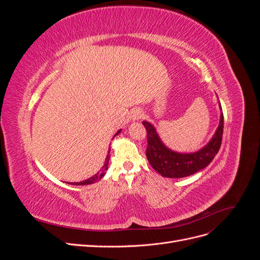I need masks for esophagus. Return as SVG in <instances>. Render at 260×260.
<instances>
[{
    "label": "esophagus",
    "mask_w": 260,
    "mask_h": 260,
    "mask_svg": "<svg viewBox=\"0 0 260 260\" xmlns=\"http://www.w3.org/2000/svg\"><path fill=\"white\" fill-rule=\"evenodd\" d=\"M142 117H143V113L141 112L140 109H136V111H133L130 115V118L132 120H140Z\"/></svg>",
    "instance_id": "obj_1"
}]
</instances>
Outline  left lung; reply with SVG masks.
<instances>
[{"label":"left lung","instance_id":"8db88e82","mask_svg":"<svg viewBox=\"0 0 260 260\" xmlns=\"http://www.w3.org/2000/svg\"><path fill=\"white\" fill-rule=\"evenodd\" d=\"M143 125L147 132L146 157L151 166L165 178H183L207 167L219 152L223 133V114H220L218 128L207 145L188 154L171 151L161 142L153 124L143 121Z\"/></svg>","mask_w":260,"mask_h":260}]
</instances>
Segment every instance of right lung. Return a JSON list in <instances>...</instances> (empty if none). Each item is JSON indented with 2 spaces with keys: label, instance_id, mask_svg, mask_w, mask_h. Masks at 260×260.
<instances>
[{
  "label": "right lung",
  "instance_id": "right-lung-1",
  "mask_svg": "<svg viewBox=\"0 0 260 260\" xmlns=\"http://www.w3.org/2000/svg\"><path fill=\"white\" fill-rule=\"evenodd\" d=\"M120 131H121V130L117 131V133H116L115 136L119 135ZM109 152H111V149L108 148V154H107V156H106V159H105V164H104V166L102 167L101 171H100V172H98L96 175H94L93 177H91V178H89V179H86V180H84V181H81V182H72V183H69V184H74V185H86V184H92V183H95L96 181H99V180H101L102 178H103V177H104V175H105L106 170H107V168H108V161H109V157H111V155H109Z\"/></svg>",
  "mask_w": 260,
  "mask_h": 260
}]
</instances>
